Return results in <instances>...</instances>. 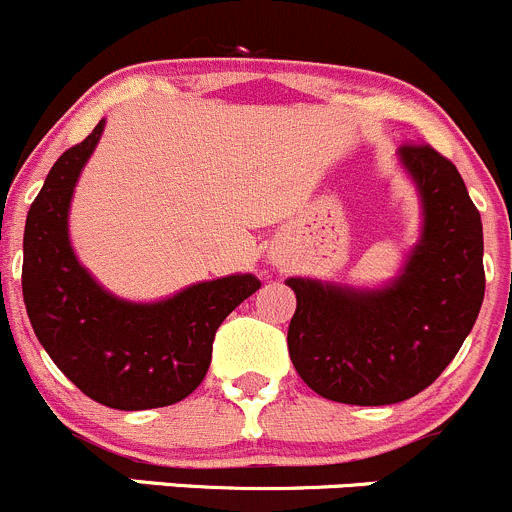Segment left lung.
Returning <instances> with one entry per match:
<instances>
[{"instance_id":"1","label":"left lung","mask_w":512,"mask_h":512,"mask_svg":"<svg viewBox=\"0 0 512 512\" xmlns=\"http://www.w3.org/2000/svg\"><path fill=\"white\" fill-rule=\"evenodd\" d=\"M425 203V231L389 289L359 291L289 279L296 311L289 357L316 394L379 407L430 387L460 352L485 296L483 223L460 173L427 143H405Z\"/></svg>"}]
</instances>
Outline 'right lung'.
<instances>
[{
    "label": "right lung",
    "mask_w": 512,
    "mask_h": 512,
    "mask_svg": "<svg viewBox=\"0 0 512 512\" xmlns=\"http://www.w3.org/2000/svg\"><path fill=\"white\" fill-rule=\"evenodd\" d=\"M102 125L57 158L24 226L22 296L32 329L80 392L113 410L180 402L203 382L218 326L256 276L206 281L160 304H128L92 281L67 238V208Z\"/></svg>",
    "instance_id": "1"
}]
</instances>
